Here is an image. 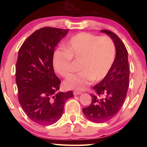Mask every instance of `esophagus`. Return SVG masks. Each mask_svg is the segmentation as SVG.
Masks as SVG:
<instances>
[{"instance_id":"34e87169","label":"esophagus","mask_w":147,"mask_h":147,"mask_svg":"<svg viewBox=\"0 0 147 147\" xmlns=\"http://www.w3.org/2000/svg\"><path fill=\"white\" fill-rule=\"evenodd\" d=\"M82 93L81 91H74L73 92V94H74V96L79 95V94H81Z\"/></svg>"}]
</instances>
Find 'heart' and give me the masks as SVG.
<instances>
[{"label":"heart","mask_w":147,"mask_h":147,"mask_svg":"<svg viewBox=\"0 0 147 147\" xmlns=\"http://www.w3.org/2000/svg\"><path fill=\"white\" fill-rule=\"evenodd\" d=\"M64 48L54 52V69L59 75L67 76L71 71V59L80 60V71L71 74L64 82L66 88L78 91L85 89L93 80L105 78L116 55L115 43L109 37L88 32L74 35L64 45Z\"/></svg>","instance_id":"b5f03b06"}]
</instances>
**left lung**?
<instances>
[{
  "mask_svg": "<svg viewBox=\"0 0 147 147\" xmlns=\"http://www.w3.org/2000/svg\"><path fill=\"white\" fill-rule=\"evenodd\" d=\"M110 37L116 48L115 60L109 73L93 87L90 106L82 111L88 120L95 123L108 121L117 115L125 100L129 86V64L125 45L113 32L100 30Z\"/></svg>",
  "mask_w": 147,
  "mask_h": 147,
  "instance_id": "8db88e82",
  "label": "left lung"
}]
</instances>
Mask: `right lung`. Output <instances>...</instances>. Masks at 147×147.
Instances as JSON below:
<instances>
[{"instance_id":"obj_1","label":"right lung","mask_w":147,"mask_h":147,"mask_svg":"<svg viewBox=\"0 0 147 147\" xmlns=\"http://www.w3.org/2000/svg\"><path fill=\"white\" fill-rule=\"evenodd\" d=\"M69 30L45 27L31 34L20 48L16 80L19 102L27 116L40 125L56 123L72 91L58 92L61 81L54 73V49Z\"/></svg>"}]
</instances>
